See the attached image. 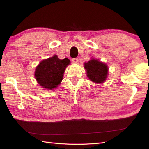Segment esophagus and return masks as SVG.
<instances>
[{"instance_id": "esophagus-1", "label": "esophagus", "mask_w": 149, "mask_h": 149, "mask_svg": "<svg viewBox=\"0 0 149 149\" xmlns=\"http://www.w3.org/2000/svg\"><path fill=\"white\" fill-rule=\"evenodd\" d=\"M72 61H73V63H78V58H73V60H72Z\"/></svg>"}]
</instances>
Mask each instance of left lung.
<instances>
[{"label":"left lung","instance_id":"obj_1","mask_svg":"<svg viewBox=\"0 0 149 149\" xmlns=\"http://www.w3.org/2000/svg\"><path fill=\"white\" fill-rule=\"evenodd\" d=\"M84 69L87 76L91 81L95 83H102L106 81L108 67L102 62L92 58L87 63H84Z\"/></svg>","mask_w":149,"mask_h":149}]
</instances>
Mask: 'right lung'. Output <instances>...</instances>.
I'll use <instances>...</instances> for the list:
<instances>
[{
  "mask_svg": "<svg viewBox=\"0 0 149 149\" xmlns=\"http://www.w3.org/2000/svg\"><path fill=\"white\" fill-rule=\"evenodd\" d=\"M70 63L69 59L60 60L57 55L43 60L36 68L35 79L41 86L46 89L56 88L61 83L65 70Z\"/></svg>",
  "mask_w": 149,
  "mask_h": 149,
  "instance_id": "1",
  "label": "right lung"
}]
</instances>
